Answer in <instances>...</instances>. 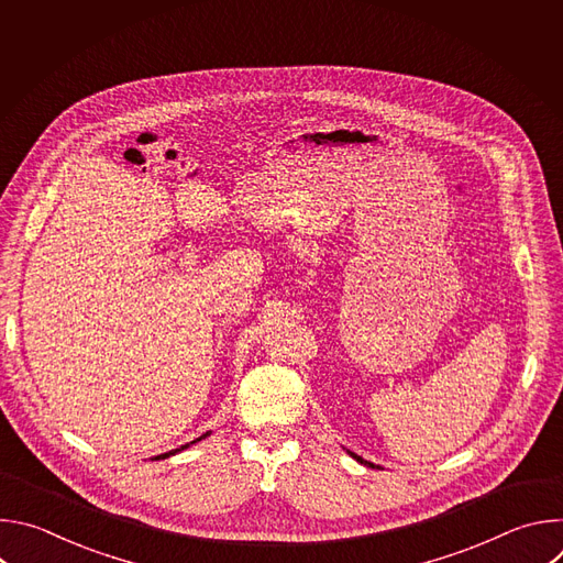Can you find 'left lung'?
Masks as SVG:
<instances>
[{
	"mask_svg": "<svg viewBox=\"0 0 563 563\" xmlns=\"http://www.w3.org/2000/svg\"><path fill=\"white\" fill-rule=\"evenodd\" d=\"M350 454H352V456H354V459H356V461H358V463H363V465H367V467H376V465H374V463H369V461H365V459H363V456H358V454H354V452H350Z\"/></svg>",
	"mask_w": 563,
	"mask_h": 563,
	"instance_id": "left-lung-1",
	"label": "left lung"
}]
</instances>
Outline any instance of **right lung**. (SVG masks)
Instances as JSON below:
<instances>
[{"label": "right lung", "mask_w": 563, "mask_h": 563, "mask_svg": "<svg viewBox=\"0 0 563 563\" xmlns=\"http://www.w3.org/2000/svg\"><path fill=\"white\" fill-rule=\"evenodd\" d=\"M209 434V432H207ZM207 434H202L200 439H196V441H202ZM196 441H191V443H196ZM185 448H189V443L187 445H183V448H178V450H172V452H167V454H159V456H155V459H167V456H172V454H176V452H180V450H185Z\"/></svg>", "instance_id": "obj_1"}]
</instances>
